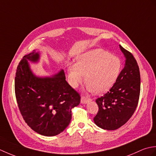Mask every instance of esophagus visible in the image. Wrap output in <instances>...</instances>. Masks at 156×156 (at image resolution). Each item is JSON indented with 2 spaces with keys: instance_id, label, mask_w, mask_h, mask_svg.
<instances>
[{
  "instance_id": "esophagus-1",
  "label": "esophagus",
  "mask_w": 156,
  "mask_h": 156,
  "mask_svg": "<svg viewBox=\"0 0 156 156\" xmlns=\"http://www.w3.org/2000/svg\"><path fill=\"white\" fill-rule=\"evenodd\" d=\"M90 101H91V99L90 98L87 97H84V96H82V97H81V102L82 104H87L88 102H90Z\"/></svg>"
}]
</instances>
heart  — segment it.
Masks as SVG:
<instances>
[{
  "instance_id": "1",
  "label": "heart",
  "mask_w": 156,
  "mask_h": 156,
  "mask_svg": "<svg viewBox=\"0 0 156 156\" xmlns=\"http://www.w3.org/2000/svg\"><path fill=\"white\" fill-rule=\"evenodd\" d=\"M122 68L121 59L105 49H90L78 55L76 64L68 65V80L76 87L84 79L94 94L108 91L117 81Z\"/></svg>"
}]
</instances>
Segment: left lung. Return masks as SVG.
<instances>
[{
	"label": "left lung",
	"instance_id": "obj_1",
	"mask_svg": "<svg viewBox=\"0 0 156 156\" xmlns=\"http://www.w3.org/2000/svg\"><path fill=\"white\" fill-rule=\"evenodd\" d=\"M125 58V66L109 91L96 102L98 106L94 123L106 130H115L133 115L140 94V72L137 61L130 52L119 45Z\"/></svg>",
	"mask_w": 156,
	"mask_h": 156
}]
</instances>
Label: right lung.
Listing matches in <instances>:
<instances>
[{"mask_svg":"<svg viewBox=\"0 0 156 156\" xmlns=\"http://www.w3.org/2000/svg\"><path fill=\"white\" fill-rule=\"evenodd\" d=\"M39 52L25 55L16 69L15 96L20 112L29 127L44 136L64 131L72 119V108L80 104V96L66 80L64 71L40 77L32 72L29 62L37 63Z\"/></svg>","mask_w":156,"mask_h":156,"instance_id":"right-lung-1","label":"right lung"}]
</instances>
